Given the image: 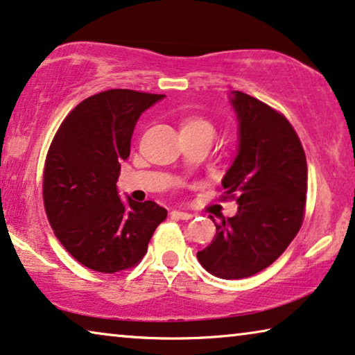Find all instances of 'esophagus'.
Wrapping results in <instances>:
<instances>
[{
	"instance_id": "esophagus-1",
	"label": "esophagus",
	"mask_w": 355,
	"mask_h": 355,
	"mask_svg": "<svg viewBox=\"0 0 355 355\" xmlns=\"http://www.w3.org/2000/svg\"><path fill=\"white\" fill-rule=\"evenodd\" d=\"M173 218H178V219H192V213H187V211H181V209H173L171 211Z\"/></svg>"
}]
</instances>
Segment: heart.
<instances>
[{
	"mask_svg": "<svg viewBox=\"0 0 355 355\" xmlns=\"http://www.w3.org/2000/svg\"><path fill=\"white\" fill-rule=\"evenodd\" d=\"M181 131H189V132H214V128L211 123L198 116H187L181 121Z\"/></svg>",
	"mask_w": 355,
	"mask_h": 355,
	"instance_id": "obj_1",
	"label": "heart"
}]
</instances>
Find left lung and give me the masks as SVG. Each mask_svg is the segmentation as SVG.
<instances>
[{
	"label": "left lung",
	"mask_w": 355,
	"mask_h": 355,
	"mask_svg": "<svg viewBox=\"0 0 355 355\" xmlns=\"http://www.w3.org/2000/svg\"><path fill=\"white\" fill-rule=\"evenodd\" d=\"M229 102L239 121V146L223 178L225 195H237L232 218L219 216L216 235L197 258L220 279H245L286 250L304 218L307 163L300 137L284 115L241 91Z\"/></svg>",
	"instance_id": "left-lung-1"
}]
</instances>
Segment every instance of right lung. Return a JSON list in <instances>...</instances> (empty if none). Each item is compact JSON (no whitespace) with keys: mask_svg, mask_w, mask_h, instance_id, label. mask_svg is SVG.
<instances>
[{"mask_svg":"<svg viewBox=\"0 0 355 355\" xmlns=\"http://www.w3.org/2000/svg\"><path fill=\"white\" fill-rule=\"evenodd\" d=\"M165 94L109 89L67 115L46 157L43 200L55 237L80 264L114 274L146 254L166 209L120 198L116 181L139 116Z\"/></svg>","mask_w":355,"mask_h":355,"instance_id":"add662e5","label":"right lung"}]
</instances>
